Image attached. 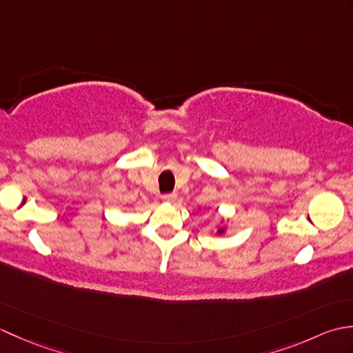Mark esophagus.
<instances>
[{
    "label": "esophagus",
    "instance_id": "1",
    "mask_svg": "<svg viewBox=\"0 0 353 353\" xmlns=\"http://www.w3.org/2000/svg\"><path fill=\"white\" fill-rule=\"evenodd\" d=\"M177 199V194L176 192H168V194H163L162 196V200L165 201V203H172Z\"/></svg>",
    "mask_w": 353,
    "mask_h": 353
}]
</instances>
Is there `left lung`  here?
Listing matches in <instances>:
<instances>
[{"label": "left lung", "mask_w": 353, "mask_h": 353, "mask_svg": "<svg viewBox=\"0 0 353 353\" xmlns=\"http://www.w3.org/2000/svg\"><path fill=\"white\" fill-rule=\"evenodd\" d=\"M223 232H224V228H221V229H219V234L221 235L223 234Z\"/></svg>", "instance_id": "8db88e82"}]
</instances>
